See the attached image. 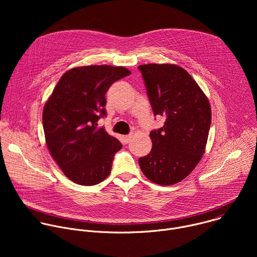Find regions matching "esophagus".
<instances>
[{
	"mask_svg": "<svg viewBox=\"0 0 257 257\" xmlns=\"http://www.w3.org/2000/svg\"><path fill=\"white\" fill-rule=\"evenodd\" d=\"M133 133H131V134H128V135H124L123 136V140H124V142H126V143H129L130 141H131V139L133 138Z\"/></svg>",
	"mask_w": 257,
	"mask_h": 257,
	"instance_id": "obj_1",
	"label": "esophagus"
}]
</instances>
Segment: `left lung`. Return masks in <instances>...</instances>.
<instances>
[{
    "mask_svg": "<svg viewBox=\"0 0 257 257\" xmlns=\"http://www.w3.org/2000/svg\"><path fill=\"white\" fill-rule=\"evenodd\" d=\"M155 116L164 126L151 132L153 149L139 158L146 178L160 185L185 179L200 162L207 142L210 104L189 73L172 64L138 66Z\"/></svg>",
    "mask_w": 257,
    "mask_h": 257,
    "instance_id": "obj_1",
    "label": "left lung"
}]
</instances>
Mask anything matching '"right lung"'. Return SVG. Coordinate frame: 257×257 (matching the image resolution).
I'll return each instance as SVG.
<instances>
[{
	"label": "right lung",
	"mask_w": 257,
	"mask_h": 257,
	"mask_svg": "<svg viewBox=\"0 0 257 257\" xmlns=\"http://www.w3.org/2000/svg\"><path fill=\"white\" fill-rule=\"evenodd\" d=\"M131 74L125 67L92 65L70 69L47 100L43 125L52 158L76 184L92 186L111 173L121 142L97 121L106 115L105 93Z\"/></svg>",
	"instance_id": "right-lung-1"
}]
</instances>
